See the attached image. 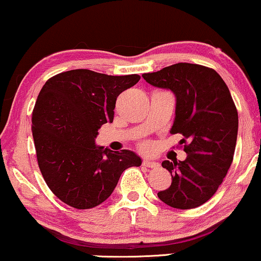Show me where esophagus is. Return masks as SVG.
<instances>
[{
	"label": "esophagus",
	"instance_id": "34e87169",
	"mask_svg": "<svg viewBox=\"0 0 261 261\" xmlns=\"http://www.w3.org/2000/svg\"><path fill=\"white\" fill-rule=\"evenodd\" d=\"M142 165L146 167H151V169H158L160 166V164L158 162H154V160H149V159H145L142 162Z\"/></svg>",
	"mask_w": 261,
	"mask_h": 261
}]
</instances>
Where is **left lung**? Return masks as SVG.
Segmentation results:
<instances>
[{
  "label": "left lung",
  "mask_w": 261,
  "mask_h": 261,
  "mask_svg": "<svg viewBox=\"0 0 261 261\" xmlns=\"http://www.w3.org/2000/svg\"><path fill=\"white\" fill-rule=\"evenodd\" d=\"M148 84L176 97L171 134H181L187 159L162 165L172 176L170 188L158 192L165 204L192 209L209 201L233 162L238 138V110L229 89L215 70L178 63L142 74Z\"/></svg>",
  "instance_id": "left-lung-1"
}]
</instances>
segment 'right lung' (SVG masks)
<instances>
[{
    "label": "right lung",
    "mask_w": 261,
    "mask_h": 261,
    "mask_svg": "<svg viewBox=\"0 0 261 261\" xmlns=\"http://www.w3.org/2000/svg\"><path fill=\"white\" fill-rule=\"evenodd\" d=\"M139 74L108 76L78 69L49 78L39 92L32 132L39 169L51 191L70 206L90 209L105 202L128 167L142 160L129 149L96 146L102 124L113 122L116 98Z\"/></svg>",
    "instance_id": "obj_1"
}]
</instances>
